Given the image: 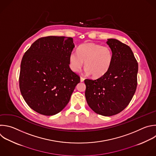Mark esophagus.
<instances>
[{
	"label": "esophagus",
	"instance_id": "obj_1",
	"mask_svg": "<svg viewBox=\"0 0 156 156\" xmlns=\"http://www.w3.org/2000/svg\"><path fill=\"white\" fill-rule=\"evenodd\" d=\"M84 80V78H83V77L81 76V77L80 78V81H81V82H83Z\"/></svg>",
	"mask_w": 156,
	"mask_h": 156
}]
</instances>
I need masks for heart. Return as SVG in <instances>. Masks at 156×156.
Instances as JSON below:
<instances>
[{
	"label": "heart",
	"instance_id": "b5f03b06",
	"mask_svg": "<svg viewBox=\"0 0 156 156\" xmlns=\"http://www.w3.org/2000/svg\"><path fill=\"white\" fill-rule=\"evenodd\" d=\"M84 62L86 72L95 78L104 75L110 69L112 61V51L108 46L89 43L80 45L77 52L72 51L69 56L71 69L78 72Z\"/></svg>",
	"mask_w": 156,
	"mask_h": 156
}]
</instances>
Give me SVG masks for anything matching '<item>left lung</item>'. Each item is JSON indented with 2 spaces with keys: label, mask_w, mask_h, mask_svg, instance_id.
<instances>
[{
  "label": "left lung",
  "mask_w": 156,
  "mask_h": 156,
  "mask_svg": "<svg viewBox=\"0 0 156 156\" xmlns=\"http://www.w3.org/2000/svg\"><path fill=\"white\" fill-rule=\"evenodd\" d=\"M113 61L108 71L92 80L86 79L85 97L89 107L96 113L110 116L119 113L130 102L137 86L138 62L131 48L110 38Z\"/></svg>",
  "instance_id": "1"
}]
</instances>
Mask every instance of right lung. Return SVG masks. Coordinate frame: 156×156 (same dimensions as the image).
<instances>
[{
  "mask_svg": "<svg viewBox=\"0 0 156 156\" xmlns=\"http://www.w3.org/2000/svg\"><path fill=\"white\" fill-rule=\"evenodd\" d=\"M75 47L72 37L48 36L37 40L24 53L19 78L29 107L45 116L55 115L69 103L80 77L69 67Z\"/></svg>",
  "mask_w": 156,
  "mask_h": 156,
  "instance_id": "1",
  "label": "right lung"
}]
</instances>
